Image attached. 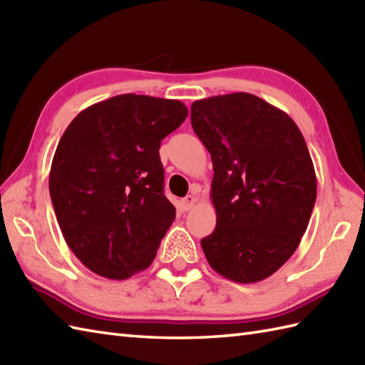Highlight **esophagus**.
I'll return each instance as SVG.
<instances>
[{
    "instance_id": "obj_1",
    "label": "esophagus",
    "mask_w": 365,
    "mask_h": 365,
    "mask_svg": "<svg viewBox=\"0 0 365 365\" xmlns=\"http://www.w3.org/2000/svg\"><path fill=\"white\" fill-rule=\"evenodd\" d=\"M196 202H197V197L192 196V195H188V196H185L182 199V208H183V210H191Z\"/></svg>"
}]
</instances>
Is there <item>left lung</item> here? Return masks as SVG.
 <instances>
[{"mask_svg": "<svg viewBox=\"0 0 365 365\" xmlns=\"http://www.w3.org/2000/svg\"><path fill=\"white\" fill-rule=\"evenodd\" d=\"M191 125L213 163L207 262L229 281L267 279L297 251L317 199L311 153L289 114L247 92L196 100Z\"/></svg>", "mask_w": 365, "mask_h": 365, "instance_id": "8db88e82", "label": "left lung"}]
</instances>
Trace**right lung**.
I'll return each mask as SVG.
<instances>
[{"instance_id": "right-lung-1", "label": "right lung", "mask_w": 365, "mask_h": 365, "mask_svg": "<svg viewBox=\"0 0 365 365\" xmlns=\"http://www.w3.org/2000/svg\"><path fill=\"white\" fill-rule=\"evenodd\" d=\"M187 115L180 100L122 94L83 110L59 139L51 202L66 243L92 273L122 281L150 267L175 220L160 144Z\"/></svg>"}]
</instances>
